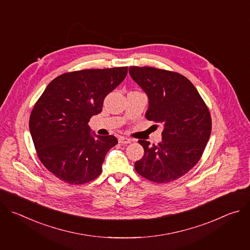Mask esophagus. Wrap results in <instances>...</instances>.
<instances>
[{
  "mask_svg": "<svg viewBox=\"0 0 250 250\" xmlns=\"http://www.w3.org/2000/svg\"><path fill=\"white\" fill-rule=\"evenodd\" d=\"M118 140H119L120 144H122V145L130 144V141H131L130 138H127V137H125V136H120V137L118 138Z\"/></svg>",
  "mask_w": 250,
  "mask_h": 250,
  "instance_id": "esophagus-1",
  "label": "esophagus"
}]
</instances>
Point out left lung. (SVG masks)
Returning <instances> with one entry per match:
<instances>
[{"label":"left lung","instance_id":"obj_1","mask_svg":"<svg viewBox=\"0 0 250 250\" xmlns=\"http://www.w3.org/2000/svg\"><path fill=\"white\" fill-rule=\"evenodd\" d=\"M129 74L148 96L146 119L164 125L158 145L138 140L145 155L134 163L135 171L155 183L179 179L201 159L209 138L208 106L191 81L179 73L130 66Z\"/></svg>","mask_w":250,"mask_h":250}]
</instances>
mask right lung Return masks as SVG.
I'll use <instances>...</instances> for the list:
<instances>
[{"label":"right lung","mask_w":250,"mask_h":250,"mask_svg":"<svg viewBox=\"0 0 250 250\" xmlns=\"http://www.w3.org/2000/svg\"><path fill=\"white\" fill-rule=\"evenodd\" d=\"M126 74L127 67L67 72L53 79L35 103L29 117L33 145L44 167L61 181L82 185L101 174L118 139L93 136L89 122Z\"/></svg>","instance_id":"obj_1"}]
</instances>
